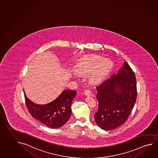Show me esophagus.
Returning a JSON list of instances; mask_svg holds the SVG:
<instances>
[{
  "instance_id": "34e87169",
  "label": "esophagus",
  "mask_w": 158,
  "mask_h": 158,
  "mask_svg": "<svg viewBox=\"0 0 158 158\" xmlns=\"http://www.w3.org/2000/svg\"><path fill=\"white\" fill-rule=\"evenodd\" d=\"M83 94H85V95H86V96H91V94H92V92H91V91L89 89H86L84 91V93Z\"/></svg>"
}]
</instances>
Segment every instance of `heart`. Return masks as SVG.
Instances as JSON below:
<instances>
[{
	"mask_svg": "<svg viewBox=\"0 0 158 158\" xmlns=\"http://www.w3.org/2000/svg\"><path fill=\"white\" fill-rule=\"evenodd\" d=\"M112 67L111 62L98 56H86L81 59L76 66L78 72H93L90 80L92 82L101 80L109 72Z\"/></svg>",
	"mask_w": 158,
	"mask_h": 158,
	"instance_id": "1",
	"label": "heart"
}]
</instances>
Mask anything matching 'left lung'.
I'll return each instance as SVG.
<instances>
[{
    "instance_id": "left-lung-1",
    "label": "left lung",
    "mask_w": 158,
    "mask_h": 158,
    "mask_svg": "<svg viewBox=\"0 0 158 158\" xmlns=\"http://www.w3.org/2000/svg\"><path fill=\"white\" fill-rule=\"evenodd\" d=\"M98 110L94 119L104 130H113L125 123L136 102L135 75L125 61L123 67L97 87Z\"/></svg>"
}]
</instances>
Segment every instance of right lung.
Masks as SVG:
<instances>
[{
	"instance_id": "obj_1",
	"label": "right lung",
	"mask_w": 158,
	"mask_h": 158,
	"mask_svg": "<svg viewBox=\"0 0 158 158\" xmlns=\"http://www.w3.org/2000/svg\"><path fill=\"white\" fill-rule=\"evenodd\" d=\"M76 94L75 90H64L54 101L44 105L35 104L27 98L25 104L32 117L51 128H60L69 120L71 115L72 100Z\"/></svg>"
}]
</instances>
